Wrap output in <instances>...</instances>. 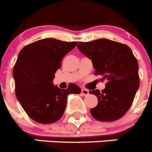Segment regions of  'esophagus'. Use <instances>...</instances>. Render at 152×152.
I'll return each mask as SVG.
<instances>
[{"instance_id":"obj_1","label":"esophagus","mask_w":152,"mask_h":152,"mask_svg":"<svg viewBox=\"0 0 152 152\" xmlns=\"http://www.w3.org/2000/svg\"><path fill=\"white\" fill-rule=\"evenodd\" d=\"M89 94V91L88 90L86 89V88H82V95H84V96H86Z\"/></svg>"}]
</instances>
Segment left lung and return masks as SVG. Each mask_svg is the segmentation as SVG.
<instances>
[{
  "label": "left lung",
  "mask_w": 152,
  "mask_h": 152,
  "mask_svg": "<svg viewBox=\"0 0 152 152\" xmlns=\"http://www.w3.org/2000/svg\"><path fill=\"white\" fill-rule=\"evenodd\" d=\"M83 54L91 60L95 76L106 79L105 88L90 91L98 98V104L90 110L92 117L102 122L121 118L130 108L139 87V64L126 45L101 39L79 42Z\"/></svg>",
  "instance_id": "obj_1"
}]
</instances>
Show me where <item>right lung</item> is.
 Listing matches in <instances>:
<instances>
[{
    "label": "right lung",
    "instance_id": "1",
    "mask_svg": "<svg viewBox=\"0 0 152 152\" xmlns=\"http://www.w3.org/2000/svg\"><path fill=\"white\" fill-rule=\"evenodd\" d=\"M77 43L45 39L27 45L19 53L13 70L15 93L23 110L35 122L48 124L59 120L68 95L81 93L74 83L66 89L52 83L64 57Z\"/></svg>",
    "mask_w": 152,
    "mask_h": 152
}]
</instances>
